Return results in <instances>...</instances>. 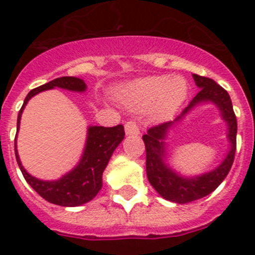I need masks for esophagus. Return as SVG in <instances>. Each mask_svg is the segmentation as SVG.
I'll list each match as a JSON object with an SVG mask.
<instances>
[{
    "mask_svg": "<svg viewBox=\"0 0 255 255\" xmlns=\"http://www.w3.org/2000/svg\"><path fill=\"white\" fill-rule=\"evenodd\" d=\"M125 132L126 135H138L139 132V126L138 124L135 123V121H128L125 124Z\"/></svg>",
    "mask_w": 255,
    "mask_h": 255,
    "instance_id": "esophagus-1",
    "label": "esophagus"
}]
</instances>
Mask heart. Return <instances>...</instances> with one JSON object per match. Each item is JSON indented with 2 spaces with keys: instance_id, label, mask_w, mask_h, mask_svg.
Returning a JSON list of instances; mask_svg holds the SVG:
<instances>
[{
  "instance_id": "heart-1",
  "label": "heart",
  "mask_w": 255,
  "mask_h": 255,
  "mask_svg": "<svg viewBox=\"0 0 255 255\" xmlns=\"http://www.w3.org/2000/svg\"><path fill=\"white\" fill-rule=\"evenodd\" d=\"M188 96V83L181 76H147L123 85L116 91V98L126 107L145 110L152 107L155 119L175 114Z\"/></svg>"
}]
</instances>
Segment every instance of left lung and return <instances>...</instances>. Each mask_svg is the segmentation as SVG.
I'll return each mask as SVG.
<instances>
[{
	"instance_id": "obj_1",
	"label": "left lung",
	"mask_w": 255,
	"mask_h": 255,
	"mask_svg": "<svg viewBox=\"0 0 255 255\" xmlns=\"http://www.w3.org/2000/svg\"><path fill=\"white\" fill-rule=\"evenodd\" d=\"M193 79L200 91L191 100L188 107L173 121L153 126L148 130L147 134L143 135L145 152H147L145 168H147V176L150 185L162 198L180 204L194 202L216 190L221 182L226 179L227 173L231 170L236 150L238 123L229 93L215 80L206 76L193 74ZM203 103H213L220 110L221 117L228 125V138L230 141L229 153L215 170L198 177H182L165 163L167 154L165 138L169 130L177 122L183 120V117L193 108Z\"/></svg>"
}]
</instances>
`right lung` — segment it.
<instances>
[{
	"label": "right lung",
	"instance_id": "obj_1",
	"mask_svg": "<svg viewBox=\"0 0 255 255\" xmlns=\"http://www.w3.org/2000/svg\"><path fill=\"white\" fill-rule=\"evenodd\" d=\"M53 88H61L66 91L82 93L87 89V84L83 79L75 78V76H62L29 92L17 116V131H19L22 110L25 108L28 101L35 94L53 89ZM124 135H125V131H124L123 125H117L114 128L89 126L84 152L79 163L73 170L65 173L64 176L57 180H52V181L31 176L30 173L22 167L19 154H17L16 138H15V155H16V161L22 172V176L25 177L26 182L43 199L57 206L78 207L91 202L98 194V191L102 188L103 171L107 167L108 161L111 158L114 150L123 141Z\"/></svg>",
	"mask_w": 255,
	"mask_h": 255
}]
</instances>
